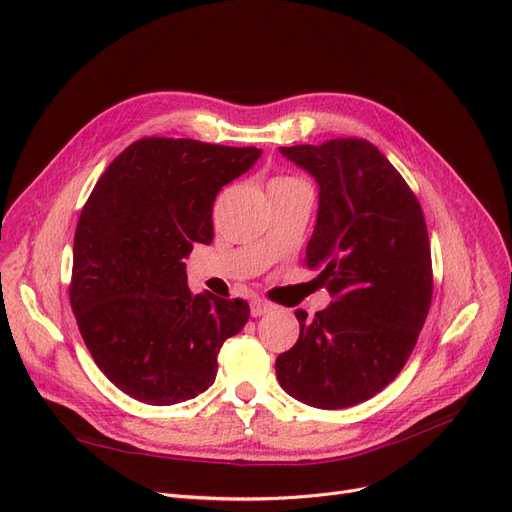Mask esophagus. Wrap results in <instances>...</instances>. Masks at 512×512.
<instances>
[{
  "label": "esophagus",
  "instance_id": "esophagus-1",
  "mask_svg": "<svg viewBox=\"0 0 512 512\" xmlns=\"http://www.w3.org/2000/svg\"><path fill=\"white\" fill-rule=\"evenodd\" d=\"M270 310H272V304H268V302H263V300H253L251 302V315L253 317L266 315V312H270Z\"/></svg>",
  "mask_w": 512,
  "mask_h": 512
}]
</instances>
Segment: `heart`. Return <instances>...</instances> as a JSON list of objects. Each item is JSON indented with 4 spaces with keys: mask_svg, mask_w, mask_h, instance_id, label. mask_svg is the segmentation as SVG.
Segmentation results:
<instances>
[{
    "mask_svg": "<svg viewBox=\"0 0 512 512\" xmlns=\"http://www.w3.org/2000/svg\"><path fill=\"white\" fill-rule=\"evenodd\" d=\"M283 180H289V178H278V180H274V183H283Z\"/></svg>",
    "mask_w": 512,
    "mask_h": 512,
    "instance_id": "heart-1",
    "label": "heart"
}]
</instances>
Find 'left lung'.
Returning a JSON list of instances; mask_svg holds the SVG:
<instances>
[{
	"mask_svg": "<svg viewBox=\"0 0 512 512\" xmlns=\"http://www.w3.org/2000/svg\"><path fill=\"white\" fill-rule=\"evenodd\" d=\"M319 185L304 263L332 302L315 319L295 310L300 338L276 357L291 398L336 410L370 400L400 374L432 304L423 210L378 148L359 138L280 146Z\"/></svg>",
	"mask_w": 512,
	"mask_h": 512,
	"instance_id": "obj_1",
	"label": "left lung"
}]
</instances>
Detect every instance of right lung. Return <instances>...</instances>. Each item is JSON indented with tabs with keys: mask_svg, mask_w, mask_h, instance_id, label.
I'll use <instances>...</instances> for the list:
<instances>
[{
	"mask_svg": "<svg viewBox=\"0 0 512 512\" xmlns=\"http://www.w3.org/2000/svg\"><path fill=\"white\" fill-rule=\"evenodd\" d=\"M261 151L142 138L97 180L74 236L70 304L110 383L151 406L187 402L217 376V355L249 304L193 295L185 259L212 242V204Z\"/></svg>",
	"mask_w": 512,
	"mask_h": 512,
	"instance_id": "1",
	"label": "right lung"
}]
</instances>
